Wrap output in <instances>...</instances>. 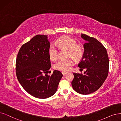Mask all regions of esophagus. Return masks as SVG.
Wrapping results in <instances>:
<instances>
[{
	"label": "esophagus",
	"mask_w": 121,
	"mask_h": 121,
	"mask_svg": "<svg viewBox=\"0 0 121 121\" xmlns=\"http://www.w3.org/2000/svg\"><path fill=\"white\" fill-rule=\"evenodd\" d=\"M66 73H67V72H62V74L63 75H65Z\"/></svg>",
	"instance_id": "1"
}]
</instances>
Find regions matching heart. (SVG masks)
Here are the masks:
<instances>
[{
  "mask_svg": "<svg viewBox=\"0 0 121 121\" xmlns=\"http://www.w3.org/2000/svg\"><path fill=\"white\" fill-rule=\"evenodd\" d=\"M57 44L60 49L69 50V55L76 60H79L83 55L82 47L77 44L76 41L69 36H64L57 40ZM58 50L54 46H51L49 49V56L52 60H56L58 57ZM74 61L71 59H60L55 64L56 69L63 72L69 71L74 65Z\"/></svg>",
  "mask_w": 121,
  "mask_h": 121,
  "instance_id": "1",
  "label": "heart"
}]
</instances>
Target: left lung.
Wrapping results in <instances>:
<instances>
[{"label": "left lung", "instance_id": "left-lung-1", "mask_svg": "<svg viewBox=\"0 0 121 121\" xmlns=\"http://www.w3.org/2000/svg\"><path fill=\"white\" fill-rule=\"evenodd\" d=\"M84 54L78 66L86 69L84 74L73 73L71 84L73 89L81 94L94 92L102 86L108 74L109 60L105 48L97 39L82 34Z\"/></svg>", "mask_w": 121, "mask_h": 121}]
</instances>
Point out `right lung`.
Returning <instances> with one entry per match:
<instances>
[{
	"label": "right lung",
	"instance_id": "right-lung-1",
	"mask_svg": "<svg viewBox=\"0 0 121 121\" xmlns=\"http://www.w3.org/2000/svg\"><path fill=\"white\" fill-rule=\"evenodd\" d=\"M47 35H37L22 45L16 60V72L19 83L27 92L36 98L51 97L57 89L62 74L55 70L46 74L51 67Z\"/></svg>",
	"mask_w": 121,
	"mask_h": 121
}]
</instances>
